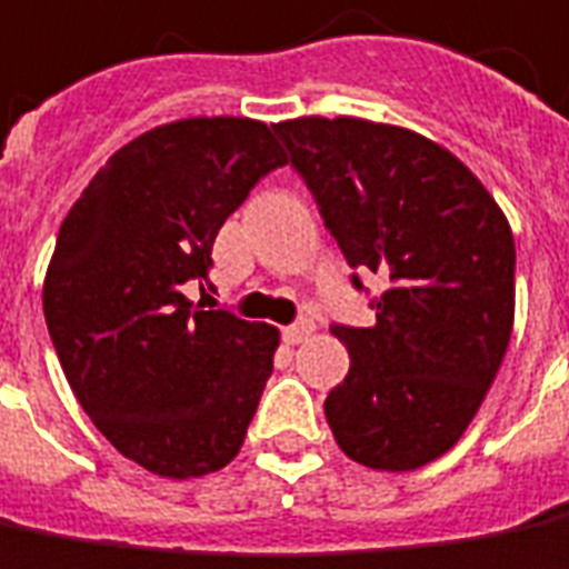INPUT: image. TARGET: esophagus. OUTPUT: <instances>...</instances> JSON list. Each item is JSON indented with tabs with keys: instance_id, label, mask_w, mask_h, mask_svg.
I'll return each instance as SVG.
<instances>
[{
	"instance_id": "34e87169",
	"label": "esophagus",
	"mask_w": 569,
	"mask_h": 569,
	"mask_svg": "<svg viewBox=\"0 0 569 569\" xmlns=\"http://www.w3.org/2000/svg\"><path fill=\"white\" fill-rule=\"evenodd\" d=\"M312 331H316V326H312V319H297L293 326H288V329L281 331V338L288 341V345H300V341H307Z\"/></svg>"
}]
</instances>
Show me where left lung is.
<instances>
[{
  "mask_svg": "<svg viewBox=\"0 0 569 569\" xmlns=\"http://www.w3.org/2000/svg\"><path fill=\"white\" fill-rule=\"evenodd\" d=\"M276 133L347 266L388 281L369 329L331 326L350 353L326 398L335 441L372 470H417L457 445L505 360L510 224L460 159L413 131L297 118Z\"/></svg>",
  "mask_w": 569,
  "mask_h": 569,
  "instance_id": "obj_1",
  "label": "left lung"
}]
</instances>
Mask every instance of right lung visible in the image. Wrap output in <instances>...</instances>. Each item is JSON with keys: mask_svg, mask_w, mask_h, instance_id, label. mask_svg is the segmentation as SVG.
Wrapping results in <instances>:
<instances>
[{"mask_svg": "<svg viewBox=\"0 0 569 569\" xmlns=\"http://www.w3.org/2000/svg\"><path fill=\"white\" fill-rule=\"evenodd\" d=\"M278 166L262 121L184 118L121 147L62 222L49 338L87 417L143 470L206 476L243 445L278 331L212 310L206 272L224 219Z\"/></svg>", "mask_w": 569, "mask_h": 569, "instance_id": "right-lung-1", "label": "right lung"}]
</instances>
